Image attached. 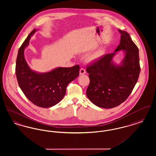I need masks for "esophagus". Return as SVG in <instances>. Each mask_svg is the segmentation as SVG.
I'll list each match as a JSON object with an SVG mask.
<instances>
[{
	"mask_svg": "<svg viewBox=\"0 0 156 156\" xmlns=\"http://www.w3.org/2000/svg\"><path fill=\"white\" fill-rule=\"evenodd\" d=\"M86 74V71L83 68H81L80 70V74L83 75Z\"/></svg>",
	"mask_w": 156,
	"mask_h": 156,
	"instance_id": "1",
	"label": "esophagus"
}]
</instances>
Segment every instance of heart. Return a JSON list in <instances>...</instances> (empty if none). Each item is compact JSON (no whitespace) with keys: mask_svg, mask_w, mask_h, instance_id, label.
<instances>
[{"mask_svg":"<svg viewBox=\"0 0 156 156\" xmlns=\"http://www.w3.org/2000/svg\"><path fill=\"white\" fill-rule=\"evenodd\" d=\"M102 53H103V51H102V50H99L98 51H97V52H95L94 54H93L92 55H91L90 57V59H95V58H98V57H99L100 56H101L102 55Z\"/></svg>","mask_w":156,"mask_h":156,"instance_id":"obj_1","label":"heart"}]
</instances>
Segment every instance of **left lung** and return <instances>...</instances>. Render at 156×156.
I'll return each instance as SVG.
<instances>
[{"mask_svg":"<svg viewBox=\"0 0 156 156\" xmlns=\"http://www.w3.org/2000/svg\"><path fill=\"white\" fill-rule=\"evenodd\" d=\"M120 44L115 52L94 60L87 67L90 80L87 96L96 106L113 108L125 101L132 93L140 72L139 48L128 33L119 30ZM126 50V56L120 66L111 59L115 52Z\"/></svg>","mask_w":156,"mask_h":156,"instance_id":"left-lung-1","label":"left lung"}]
</instances>
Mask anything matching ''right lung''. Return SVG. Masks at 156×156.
<instances>
[{"label": "right lung", "instance_id": "right-lung-1", "mask_svg": "<svg viewBox=\"0 0 156 156\" xmlns=\"http://www.w3.org/2000/svg\"><path fill=\"white\" fill-rule=\"evenodd\" d=\"M36 31L34 29L30 33L19 48L16 63V75L20 89L30 101L37 106L49 108L62 99L68 83L78 76L80 66L59 67L43 74L31 70L24 58V50Z\"/></svg>", "mask_w": 156, "mask_h": 156}]
</instances>
